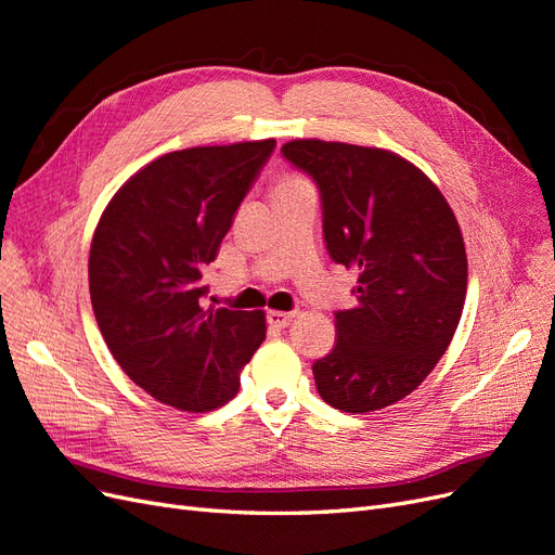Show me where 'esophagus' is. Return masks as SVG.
Wrapping results in <instances>:
<instances>
[{"mask_svg":"<svg viewBox=\"0 0 555 555\" xmlns=\"http://www.w3.org/2000/svg\"><path fill=\"white\" fill-rule=\"evenodd\" d=\"M292 319H294V314H292V312H282V310H268V312H266V322L271 324L273 328H284V326H289V324H292Z\"/></svg>","mask_w":555,"mask_h":555,"instance_id":"esophagus-1","label":"esophagus"}]
</instances>
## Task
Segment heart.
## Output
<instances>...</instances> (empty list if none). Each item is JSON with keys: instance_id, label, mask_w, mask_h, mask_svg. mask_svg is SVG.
Masks as SVG:
<instances>
[{"instance_id": "heart-1", "label": "heart", "mask_w": 555, "mask_h": 555, "mask_svg": "<svg viewBox=\"0 0 555 555\" xmlns=\"http://www.w3.org/2000/svg\"><path fill=\"white\" fill-rule=\"evenodd\" d=\"M298 184H304V180H300V178H294V176H287V178H282V180H280V188H278V192L298 188Z\"/></svg>"}]
</instances>
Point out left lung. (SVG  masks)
<instances>
[{"label":"left lung","instance_id":"8db88e82","mask_svg":"<svg viewBox=\"0 0 555 555\" xmlns=\"http://www.w3.org/2000/svg\"><path fill=\"white\" fill-rule=\"evenodd\" d=\"M282 157L322 198L335 263L357 268V306L335 312L338 343L312 373L340 412H375L412 393L461 322L467 257L440 190L389 150L300 139Z\"/></svg>","mask_w":555,"mask_h":555}]
</instances>
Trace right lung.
<instances>
[{"label":"right lung","instance_id":"right-lung-1","mask_svg":"<svg viewBox=\"0 0 555 555\" xmlns=\"http://www.w3.org/2000/svg\"><path fill=\"white\" fill-rule=\"evenodd\" d=\"M275 141L190 147L131 176L90 247V296L113 359L166 405L208 412L238 393L266 338L261 310L201 308L206 266Z\"/></svg>","mask_w":555,"mask_h":555}]
</instances>
